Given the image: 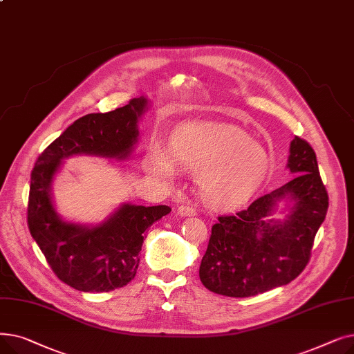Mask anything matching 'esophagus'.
<instances>
[{"mask_svg":"<svg viewBox=\"0 0 354 354\" xmlns=\"http://www.w3.org/2000/svg\"><path fill=\"white\" fill-rule=\"evenodd\" d=\"M178 214L182 215V216H192L196 214V209L191 205H188V203H183V205H180L178 208Z\"/></svg>","mask_w":354,"mask_h":354,"instance_id":"1","label":"esophagus"}]
</instances>
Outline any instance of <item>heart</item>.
<instances>
[{
    "label": "heart",
    "mask_w": 354,
    "mask_h": 354,
    "mask_svg": "<svg viewBox=\"0 0 354 354\" xmlns=\"http://www.w3.org/2000/svg\"><path fill=\"white\" fill-rule=\"evenodd\" d=\"M176 162L198 174V191L203 202L216 209H231L247 202L268 171L266 149L243 130L214 122H191L174 136L172 147L153 145L149 171L172 180Z\"/></svg>",
    "instance_id": "obj_1"
}]
</instances>
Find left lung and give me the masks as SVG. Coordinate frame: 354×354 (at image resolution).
<instances>
[{"mask_svg": "<svg viewBox=\"0 0 354 354\" xmlns=\"http://www.w3.org/2000/svg\"><path fill=\"white\" fill-rule=\"evenodd\" d=\"M287 166L294 176L284 187L235 215L218 216L199 267L201 281L209 291L239 299L257 295L288 284L308 264L328 209V194L307 140H291ZM286 196L295 202L288 219L268 220Z\"/></svg>", "mask_w": 354, "mask_h": 354, "instance_id": "1", "label": "left lung"}]
</instances>
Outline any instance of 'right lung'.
<instances>
[{
	"instance_id": "right-lung-1",
	"label": "right lung",
	"mask_w": 354,
	"mask_h": 354,
	"mask_svg": "<svg viewBox=\"0 0 354 354\" xmlns=\"http://www.w3.org/2000/svg\"><path fill=\"white\" fill-rule=\"evenodd\" d=\"M146 104L145 97H138L113 111L77 119L44 149L31 171L27 205L30 234L53 272L79 291H111L132 281L145 232L171 208L124 203L97 227L68 224L53 207V176L62 160L73 155L126 158L138 140V120Z\"/></svg>"
}]
</instances>
